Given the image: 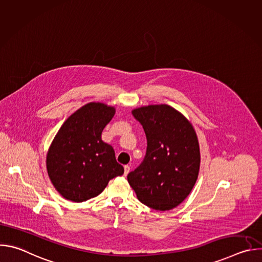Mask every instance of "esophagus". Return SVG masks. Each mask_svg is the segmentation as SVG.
Returning <instances> with one entry per match:
<instances>
[{
    "mask_svg": "<svg viewBox=\"0 0 262 262\" xmlns=\"http://www.w3.org/2000/svg\"><path fill=\"white\" fill-rule=\"evenodd\" d=\"M129 171H130V167L128 165L124 166V176H126L129 173Z\"/></svg>",
    "mask_w": 262,
    "mask_h": 262,
    "instance_id": "esophagus-1",
    "label": "esophagus"
}]
</instances>
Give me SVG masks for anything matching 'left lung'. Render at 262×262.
Masks as SVG:
<instances>
[{
  "label": "left lung",
  "instance_id": "8db88e82",
  "mask_svg": "<svg viewBox=\"0 0 262 262\" xmlns=\"http://www.w3.org/2000/svg\"><path fill=\"white\" fill-rule=\"evenodd\" d=\"M142 124L147 150L142 164L127 175L137 198L156 210L178 206L193 190L200 169V148L192 123L168 104L132 111Z\"/></svg>",
  "mask_w": 262,
  "mask_h": 262
}]
</instances>
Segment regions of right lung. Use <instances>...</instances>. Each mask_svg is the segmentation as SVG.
I'll return each mask as SVG.
<instances>
[{
  "mask_svg": "<svg viewBox=\"0 0 262 262\" xmlns=\"http://www.w3.org/2000/svg\"><path fill=\"white\" fill-rule=\"evenodd\" d=\"M115 112L112 105L89 102L70 115L55 136L47 155V171L66 200L83 202L96 197L112 178L124 173L113 147L101 140Z\"/></svg>",
  "mask_w": 262,
  "mask_h": 262,
  "instance_id": "add662e5",
  "label": "right lung"
}]
</instances>
